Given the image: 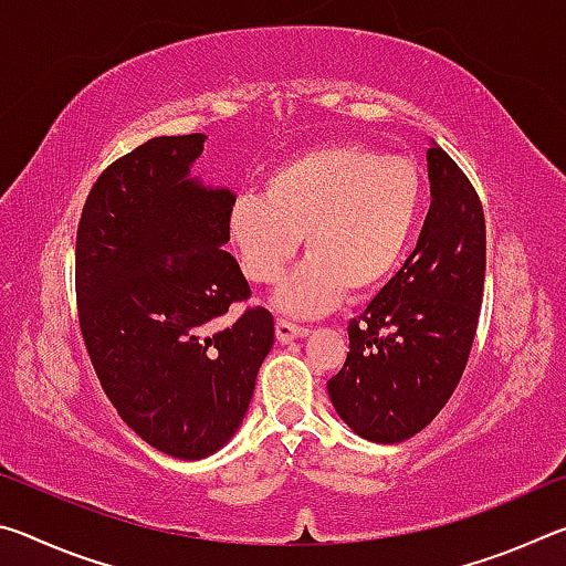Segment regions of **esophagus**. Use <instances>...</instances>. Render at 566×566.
<instances>
[{"label":"esophagus","mask_w":566,"mask_h":566,"mask_svg":"<svg viewBox=\"0 0 566 566\" xmlns=\"http://www.w3.org/2000/svg\"><path fill=\"white\" fill-rule=\"evenodd\" d=\"M310 334V329L306 327H300V324H292L290 319H276V339H280L282 344L292 342V339H302Z\"/></svg>","instance_id":"obj_1"}]
</instances>
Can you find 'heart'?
Masks as SVG:
<instances>
[{
	"mask_svg": "<svg viewBox=\"0 0 566 566\" xmlns=\"http://www.w3.org/2000/svg\"><path fill=\"white\" fill-rule=\"evenodd\" d=\"M421 199L411 161L361 145H324L276 165L262 197H239L227 232L254 284L280 280L302 237L306 260L274 302L310 317L344 292L361 296L389 280L417 232Z\"/></svg>",
	"mask_w": 566,
	"mask_h": 566,
	"instance_id": "obj_1",
	"label": "heart"
}]
</instances>
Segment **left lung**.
Here are the masks:
<instances>
[{"label": "left lung", "instance_id": "obj_1", "mask_svg": "<svg viewBox=\"0 0 566 566\" xmlns=\"http://www.w3.org/2000/svg\"><path fill=\"white\" fill-rule=\"evenodd\" d=\"M432 205L415 252L349 322L347 361L327 381L352 432L397 444L421 432L457 389L484 292L486 227L472 181L432 142Z\"/></svg>", "mask_w": 566, "mask_h": 566}]
</instances>
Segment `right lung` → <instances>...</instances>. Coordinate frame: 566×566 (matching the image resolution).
I'll return each instance as SVG.
<instances>
[{
	"mask_svg": "<svg viewBox=\"0 0 566 566\" xmlns=\"http://www.w3.org/2000/svg\"><path fill=\"white\" fill-rule=\"evenodd\" d=\"M205 139L155 137L119 157L76 229L80 327L104 395L177 459H205L234 437L274 344L264 306L209 334L249 284L224 252L234 195L189 175Z\"/></svg>",
	"mask_w": 566,
	"mask_h": 566,
	"instance_id": "obj_1",
	"label": "right lung"
}]
</instances>
